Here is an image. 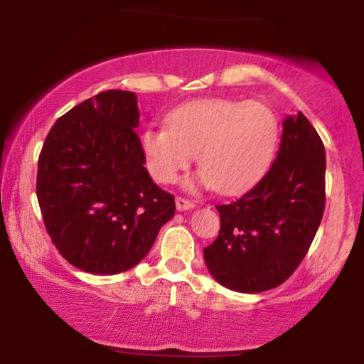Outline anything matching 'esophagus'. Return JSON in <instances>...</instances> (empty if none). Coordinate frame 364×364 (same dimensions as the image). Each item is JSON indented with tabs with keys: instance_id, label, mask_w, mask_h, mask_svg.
<instances>
[{
	"instance_id": "esophagus-1",
	"label": "esophagus",
	"mask_w": 364,
	"mask_h": 364,
	"mask_svg": "<svg viewBox=\"0 0 364 364\" xmlns=\"http://www.w3.org/2000/svg\"><path fill=\"white\" fill-rule=\"evenodd\" d=\"M176 207H177V210L183 212V210H188V208L196 207V203H193L192 200H188V198H186V197H177Z\"/></svg>"
}]
</instances>
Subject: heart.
I'll return each instance as SVG.
<instances>
[{
  "label": "heart",
  "mask_w": 364,
  "mask_h": 364,
  "mask_svg": "<svg viewBox=\"0 0 364 364\" xmlns=\"http://www.w3.org/2000/svg\"><path fill=\"white\" fill-rule=\"evenodd\" d=\"M167 126H149L139 144L154 181L171 183L196 156L200 181L233 193L260 178L275 157L280 124L267 104L197 99L173 109Z\"/></svg>",
  "instance_id": "1"
}]
</instances>
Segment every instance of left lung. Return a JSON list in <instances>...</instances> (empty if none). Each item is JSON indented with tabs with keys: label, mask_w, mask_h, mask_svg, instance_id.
<instances>
[{
	"label": "left lung",
	"mask_w": 364,
	"mask_h": 364,
	"mask_svg": "<svg viewBox=\"0 0 364 364\" xmlns=\"http://www.w3.org/2000/svg\"><path fill=\"white\" fill-rule=\"evenodd\" d=\"M325 146L298 112L283 121L270 171L240 198L217 205L220 230L203 248L212 277L242 293L280 287L293 275L325 212Z\"/></svg>",
	"instance_id": "left-lung-1"
}]
</instances>
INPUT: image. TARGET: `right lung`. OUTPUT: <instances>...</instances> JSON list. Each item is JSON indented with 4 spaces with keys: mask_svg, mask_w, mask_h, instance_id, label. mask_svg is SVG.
Segmentation results:
<instances>
[{
    "mask_svg": "<svg viewBox=\"0 0 364 364\" xmlns=\"http://www.w3.org/2000/svg\"><path fill=\"white\" fill-rule=\"evenodd\" d=\"M137 97L99 92L54 122L38 161L36 196L46 230L73 267L114 275L137 265L176 213L152 182L139 144Z\"/></svg>",
    "mask_w": 364,
    "mask_h": 364,
    "instance_id": "right-lung-1",
    "label": "right lung"
}]
</instances>
